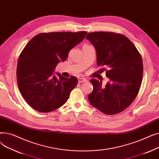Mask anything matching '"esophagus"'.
Wrapping results in <instances>:
<instances>
[{
	"mask_svg": "<svg viewBox=\"0 0 159 159\" xmlns=\"http://www.w3.org/2000/svg\"><path fill=\"white\" fill-rule=\"evenodd\" d=\"M78 82H79V83H81V82H88V80L87 79H84V78H79L78 79Z\"/></svg>",
	"mask_w": 159,
	"mask_h": 159,
	"instance_id": "obj_1",
	"label": "esophagus"
}]
</instances>
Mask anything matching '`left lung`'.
Returning <instances> with one entry per match:
<instances>
[{
    "instance_id": "8db88e82",
    "label": "left lung",
    "mask_w": 159,
    "mask_h": 159,
    "mask_svg": "<svg viewBox=\"0 0 159 159\" xmlns=\"http://www.w3.org/2000/svg\"><path fill=\"white\" fill-rule=\"evenodd\" d=\"M86 39L96 50L97 65L107 70L106 75L110 79L105 88L102 81L90 80L93 88L89 102L103 113H120L134 101L140 89L143 75L141 55L129 39L119 33L95 31Z\"/></svg>"
}]
</instances>
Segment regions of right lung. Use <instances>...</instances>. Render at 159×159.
<instances>
[{
  "mask_svg": "<svg viewBox=\"0 0 159 159\" xmlns=\"http://www.w3.org/2000/svg\"><path fill=\"white\" fill-rule=\"evenodd\" d=\"M86 34V31L40 33L24 47L18 61L16 79L20 92L33 109L49 112L66 103L78 79L64 77L59 73L57 77L53 72Z\"/></svg>",
  "mask_w": 159,
  "mask_h": 159,
  "instance_id": "obj_1",
  "label": "right lung"
}]
</instances>
